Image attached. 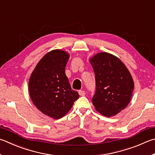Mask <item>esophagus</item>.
Returning a JSON list of instances; mask_svg holds the SVG:
<instances>
[{
	"label": "esophagus",
	"mask_w": 155,
	"mask_h": 155,
	"mask_svg": "<svg viewBox=\"0 0 155 155\" xmlns=\"http://www.w3.org/2000/svg\"><path fill=\"white\" fill-rule=\"evenodd\" d=\"M78 94H79L81 96H84L85 95V91H83V90H79L78 91Z\"/></svg>",
	"instance_id": "obj_1"
}]
</instances>
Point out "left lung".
I'll list each match as a JSON object with an SVG mask.
<instances>
[{
  "label": "left lung",
  "mask_w": 155,
  "mask_h": 155,
  "mask_svg": "<svg viewBox=\"0 0 155 155\" xmlns=\"http://www.w3.org/2000/svg\"><path fill=\"white\" fill-rule=\"evenodd\" d=\"M90 62L95 78L92 104L102 114L114 116L130 102L134 88L130 72L119 58L108 53H98Z\"/></svg>",
  "instance_id": "left-lung-1"
}]
</instances>
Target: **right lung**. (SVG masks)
<instances>
[{
	"mask_svg": "<svg viewBox=\"0 0 155 155\" xmlns=\"http://www.w3.org/2000/svg\"><path fill=\"white\" fill-rule=\"evenodd\" d=\"M69 55L61 50H53L36 65L29 80L32 102L43 114L55 119L63 117L79 97L72 89L65 68Z\"/></svg>",
	"mask_w": 155,
	"mask_h": 155,
	"instance_id": "right-lung-1",
	"label": "right lung"
}]
</instances>
